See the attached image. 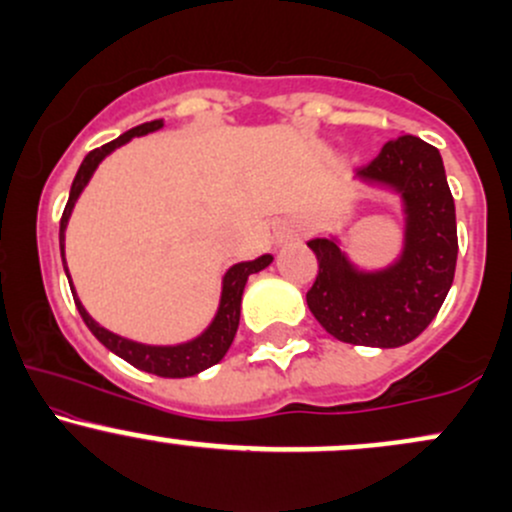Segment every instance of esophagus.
<instances>
[{
	"instance_id": "esophagus-1",
	"label": "esophagus",
	"mask_w": 512,
	"mask_h": 512,
	"mask_svg": "<svg viewBox=\"0 0 512 512\" xmlns=\"http://www.w3.org/2000/svg\"><path fill=\"white\" fill-rule=\"evenodd\" d=\"M298 238V228L293 226L291 221H284L279 228H276V240L279 243H289V240H296Z\"/></svg>"
}]
</instances>
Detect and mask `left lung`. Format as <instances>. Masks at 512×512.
Wrapping results in <instances>:
<instances>
[{"instance_id": "left-lung-1", "label": "left lung", "mask_w": 512, "mask_h": 512, "mask_svg": "<svg viewBox=\"0 0 512 512\" xmlns=\"http://www.w3.org/2000/svg\"><path fill=\"white\" fill-rule=\"evenodd\" d=\"M354 180L399 197L402 250L387 267L363 269L337 236L313 238L308 248L320 269L305 301L339 342L395 349L431 325L455 279V202L440 151L411 134L387 142Z\"/></svg>"}]
</instances>
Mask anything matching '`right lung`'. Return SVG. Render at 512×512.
Wrapping results in <instances>:
<instances>
[{
    "instance_id": "right-lung-1",
    "label": "right lung",
    "mask_w": 512,
    "mask_h": 512,
    "mask_svg": "<svg viewBox=\"0 0 512 512\" xmlns=\"http://www.w3.org/2000/svg\"><path fill=\"white\" fill-rule=\"evenodd\" d=\"M161 127H163V120L144 122V125L129 129V132H125V134H120V137L113 139V142L103 144L101 149H93L91 154L81 161L79 170H76V178L72 182V190H69V202H67V207H64V214L60 221V252H62L64 272H67L69 286H72L76 310H79L81 320L86 322L88 330L93 332V337H96L98 342L105 346V349L113 351L115 356L125 358V361L132 363L134 368L146 370V373L161 375V378H190V375L202 373V370H207L214 366V363H219L221 358L226 356V351L231 349L233 337H236V332H238L240 301H243V291H245V284H248V276L262 272L264 267H269L274 260L272 255H260L257 260L233 264V267L228 269L221 279V301H219V308H216L214 320L209 322L207 330H204L202 334H197V337L190 339V342L170 344V346L134 342V339L120 337V334L105 330L103 325H98V322L86 313V308L81 305L79 296H76L72 276H69V269H67V260H64V231H67L69 216H72L76 199L81 197V192H84L88 180L93 178L96 168L101 166L103 158L113 154V151L120 149V146H125L129 139L144 137V134L156 132V129H161Z\"/></svg>"
}]
</instances>
